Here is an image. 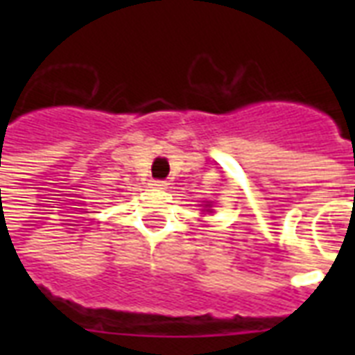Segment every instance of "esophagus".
<instances>
[{
    "instance_id": "obj_1",
    "label": "esophagus",
    "mask_w": 355,
    "mask_h": 355,
    "mask_svg": "<svg viewBox=\"0 0 355 355\" xmlns=\"http://www.w3.org/2000/svg\"><path fill=\"white\" fill-rule=\"evenodd\" d=\"M150 186H155V188H158V189H164V188H167V182L166 180H153V184H150Z\"/></svg>"
}]
</instances>
